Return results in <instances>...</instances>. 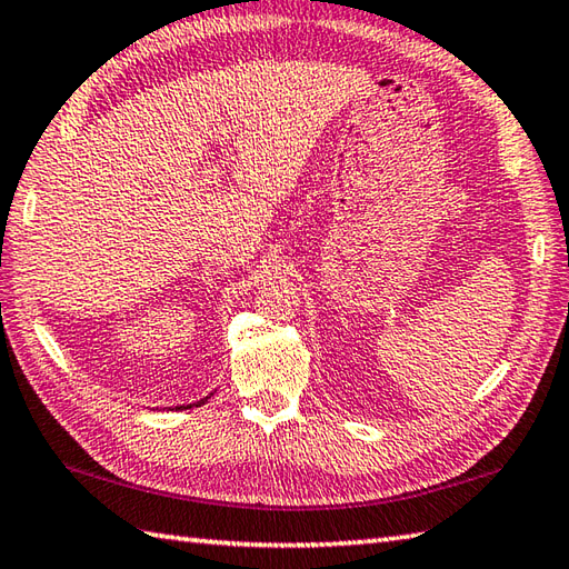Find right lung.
<instances>
[{"label":"right lung","instance_id":"obj_1","mask_svg":"<svg viewBox=\"0 0 569 569\" xmlns=\"http://www.w3.org/2000/svg\"><path fill=\"white\" fill-rule=\"evenodd\" d=\"M211 397H213V395H209V397H204V399H199V401H194V403H182V407H174V409H194V407H201V403H207Z\"/></svg>","mask_w":569,"mask_h":569}]
</instances>
